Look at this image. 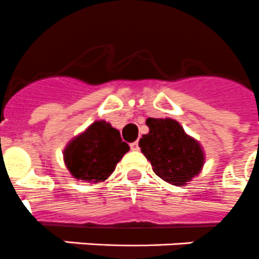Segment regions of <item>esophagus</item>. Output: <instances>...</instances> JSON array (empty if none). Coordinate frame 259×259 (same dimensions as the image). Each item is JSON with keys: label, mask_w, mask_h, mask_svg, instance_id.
I'll return each mask as SVG.
<instances>
[{"label": "esophagus", "mask_w": 259, "mask_h": 259, "mask_svg": "<svg viewBox=\"0 0 259 259\" xmlns=\"http://www.w3.org/2000/svg\"><path fill=\"white\" fill-rule=\"evenodd\" d=\"M130 149L137 151V150H140V145H138V142H132L130 143Z\"/></svg>", "instance_id": "1"}]
</instances>
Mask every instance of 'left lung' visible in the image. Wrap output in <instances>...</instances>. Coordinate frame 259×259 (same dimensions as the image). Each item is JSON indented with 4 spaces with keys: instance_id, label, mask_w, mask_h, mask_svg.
I'll list each match as a JSON object with an SVG mask.
<instances>
[{
    "instance_id": "left-lung-1",
    "label": "left lung",
    "mask_w": 259,
    "mask_h": 259,
    "mask_svg": "<svg viewBox=\"0 0 259 259\" xmlns=\"http://www.w3.org/2000/svg\"><path fill=\"white\" fill-rule=\"evenodd\" d=\"M146 125L150 132L142 136L140 147L154 172L172 186L187 184L203 167L204 153L199 143L175 119L147 118Z\"/></svg>"
}]
</instances>
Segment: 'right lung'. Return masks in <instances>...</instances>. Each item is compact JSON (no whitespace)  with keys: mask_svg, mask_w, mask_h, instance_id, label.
<instances>
[{"mask_svg":"<svg viewBox=\"0 0 259 259\" xmlns=\"http://www.w3.org/2000/svg\"><path fill=\"white\" fill-rule=\"evenodd\" d=\"M119 132L109 122L96 121L64 150V162L73 178L99 183L108 179L117 163L129 151Z\"/></svg>","mask_w":259,"mask_h":259,"instance_id":"right-lung-1","label":"right lung"}]
</instances>
